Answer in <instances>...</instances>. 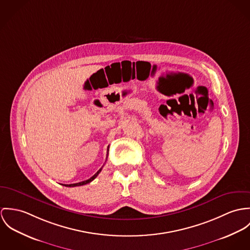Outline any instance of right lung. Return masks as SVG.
Listing matches in <instances>:
<instances>
[{"mask_svg": "<svg viewBox=\"0 0 250 250\" xmlns=\"http://www.w3.org/2000/svg\"><path fill=\"white\" fill-rule=\"evenodd\" d=\"M107 150H109V149H107ZM107 155H108V153H107ZM107 158V157H106ZM102 171V167L92 176V177H90L89 179H87V180H85V181H82V182H79V183H74V184H62L63 186H66V187H76V186H83V185H85V184H88V183H90L91 181H93L98 175H99V173Z\"/></svg>", "mask_w": 250, "mask_h": 250, "instance_id": "add662e5", "label": "right lung"}]
</instances>
